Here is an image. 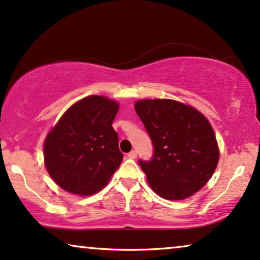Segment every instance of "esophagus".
Listing matches in <instances>:
<instances>
[{
	"label": "esophagus",
	"instance_id": "1",
	"mask_svg": "<svg viewBox=\"0 0 260 260\" xmlns=\"http://www.w3.org/2000/svg\"><path fill=\"white\" fill-rule=\"evenodd\" d=\"M136 156H137L136 150H131L130 153H127V157H129V159H136Z\"/></svg>",
	"mask_w": 260,
	"mask_h": 260
}]
</instances>
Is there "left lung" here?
Returning <instances> with one entry per match:
<instances>
[{
  "mask_svg": "<svg viewBox=\"0 0 260 260\" xmlns=\"http://www.w3.org/2000/svg\"><path fill=\"white\" fill-rule=\"evenodd\" d=\"M135 111L142 120L154 153L138 161L155 193L179 201L200 191L218 162L214 130L193 107L170 99L138 100Z\"/></svg>",
  "mask_w": 260,
  "mask_h": 260,
  "instance_id": "left-lung-1",
  "label": "left lung"
}]
</instances>
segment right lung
<instances>
[{"label": "right lung", "instance_id": "add662e5", "mask_svg": "<svg viewBox=\"0 0 260 260\" xmlns=\"http://www.w3.org/2000/svg\"><path fill=\"white\" fill-rule=\"evenodd\" d=\"M118 103L83 98L67 110L44 142L50 177L63 190L88 196L103 188L120 166L123 154L112 127Z\"/></svg>", "mask_w": 260, "mask_h": 260}]
</instances>
